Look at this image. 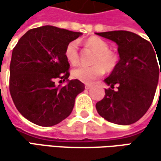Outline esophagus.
<instances>
[{"instance_id": "34e87169", "label": "esophagus", "mask_w": 161, "mask_h": 161, "mask_svg": "<svg viewBox=\"0 0 161 161\" xmlns=\"http://www.w3.org/2000/svg\"><path fill=\"white\" fill-rule=\"evenodd\" d=\"M92 87V85H90V84H86L85 85V88L86 89H89V88H91Z\"/></svg>"}]
</instances>
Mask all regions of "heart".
<instances>
[{
    "label": "heart",
    "mask_w": 161,
    "mask_h": 161,
    "mask_svg": "<svg viewBox=\"0 0 161 161\" xmlns=\"http://www.w3.org/2000/svg\"><path fill=\"white\" fill-rule=\"evenodd\" d=\"M85 46L97 53L94 59V63L97 64L92 67L78 66L73 69L72 76L83 83H91L104 74V69L106 71H111L114 68L116 64V57L109 51L107 43L99 37L88 38L85 42ZM65 58L73 65L78 62V47L76 42L74 41L68 44L65 49Z\"/></svg>",
    "instance_id": "b5f03b06"
}]
</instances>
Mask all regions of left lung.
Wrapping results in <instances>:
<instances>
[{"label":"left lung","instance_id":"left-lung-1","mask_svg":"<svg viewBox=\"0 0 161 161\" xmlns=\"http://www.w3.org/2000/svg\"><path fill=\"white\" fill-rule=\"evenodd\" d=\"M96 34L114 42L119 54L118 62L104 79L110 88L105 89V96L96 103V109L102 117L114 124L135 123L153 102L159 72L161 75L160 56H155L152 42L131 31H114ZM114 84L118 85L117 91L112 89Z\"/></svg>","mask_w":161,"mask_h":161}]
</instances>
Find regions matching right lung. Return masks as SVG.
Wrapping results in <instances>:
<instances>
[{"label":"right lung","mask_w":161,"mask_h":161,"mask_svg":"<svg viewBox=\"0 0 161 161\" xmlns=\"http://www.w3.org/2000/svg\"><path fill=\"white\" fill-rule=\"evenodd\" d=\"M82 35L54 26L28 31L13 49L10 94L16 109L29 121L42 127L58 124L70 115L76 96L84 91L79 80H69L65 58L69 43ZM67 84L60 88L54 81Z\"/></svg>","instance_id":"1"}]
</instances>
